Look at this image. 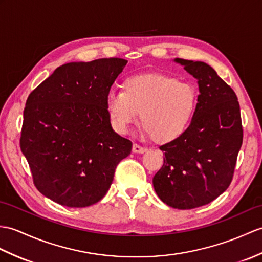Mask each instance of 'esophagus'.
Instances as JSON below:
<instances>
[{"label": "esophagus", "instance_id": "34e87169", "mask_svg": "<svg viewBox=\"0 0 262 262\" xmlns=\"http://www.w3.org/2000/svg\"><path fill=\"white\" fill-rule=\"evenodd\" d=\"M146 150H147V148L143 147V146H141V145H138V144H134L133 145V151H134V153L143 154V153H145Z\"/></svg>", "mask_w": 262, "mask_h": 262}]
</instances>
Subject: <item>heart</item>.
<instances>
[{
	"label": "heart",
	"instance_id": "heart-1",
	"mask_svg": "<svg viewBox=\"0 0 262 262\" xmlns=\"http://www.w3.org/2000/svg\"><path fill=\"white\" fill-rule=\"evenodd\" d=\"M198 90L172 76L148 74L127 78L121 91L106 97V111L114 129L127 134L141 119L156 142L169 143L187 130L195 114Z\"/></svg>",
	"mask_w": 262,
	"mask_h": 262
}]
</instances>
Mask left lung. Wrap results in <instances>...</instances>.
<instances>
[{"label":"left lung","instance_id":"1","mask_svg":"<svg viewBox=\"0 0 262 262\" xmlns=\"http://www.w3.org/2000/svg\"><path fill=\"white\" fill-rule=\"evenodd\" d=\"M174 62L196 79L200 95L187 130L160 147L165 157L153 185L164 203L190 210L212 202L229 187L243 130L236 95L211 66L180 58Z\"/></svg>","mask_w":262,"mask_h":262}]
</instances>
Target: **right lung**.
Segmentation results:
<instances>
[{
  "instance_id": "1",
  "label": "right lung",
  "mask_w": 262,
  "mask_h": 262,
  "mask_svg": "<svg viewBox=\"0 0 262 262\" xmlns=\"http://www.w3.org/2000/svg\"><path fill=\"white\" fill-rule=\"evenodd\" d=\"M127 60L69 62L29 95L20 146L34 185L69 208H86L111 187L132 142L115 133L106 97Z\"/></svg>"
}]
</instances>
